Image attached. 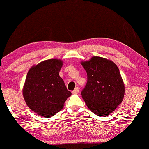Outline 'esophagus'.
Returning <instances> with one entry per match:
<instances>
[{"label":"esophagus","mask_w":149,"mask_h":149,"mask_svg":"<svg viewBox=\"0 0 149 149\" xmlns=\"http://www.w3.org/2000/svg\"><path fill=\"white\" fill-rule=\"evenodd\" d=\"M72 93H73V94H77V93H79V88H77V87L75 88L74 91H72Z\"/></svg>","instance_id":"1"}]
</instances>
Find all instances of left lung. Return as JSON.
Listing matches in <instances>:
<instances>
[{
	"instance_id": "obj_1",
	"label": "left lung",
	"mask_w": 149,
	"mask_h": 149,
	"mask_svg": "<svg viewBox=\"0 0 149 149\" xmlns=\"http://www.w3.org/2000/svg\"><path fill=\"white\" fill-rule=\"evenodd\" d=\"M81 64L88 75L81 91L83 99L96 116H109L124 96L125 86L119 68L112 61L100 56H93Z\"/></svg>"
}]
</instances>
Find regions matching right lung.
<instances>
[{"label":"right lung","instance_id":"1","mask_svg":"<svg viewBox=\"0 0 149 149\" xmlns=\"http://www.w3.org/2000/svg\"><path fill=\"white\" fill-rule=\"evenodd\" d=\"M63 61L52 58L30 69L23 88V95L28 107L45 117L54 116L63 107L68 91L59 72Z\"/></svg>","mask_w":149,"mask_h":149}]
</instances>
